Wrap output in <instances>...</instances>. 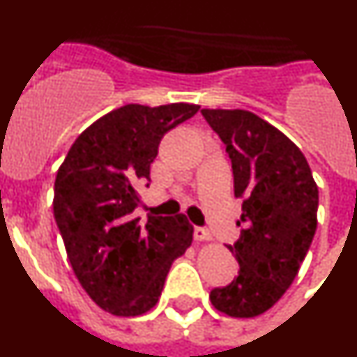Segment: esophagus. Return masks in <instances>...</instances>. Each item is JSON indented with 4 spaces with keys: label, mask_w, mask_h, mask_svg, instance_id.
<instances>
[{
    "label": "esophagus",
    "mask_w": 357,
    "mask_h": 357,
    "mask_svg": "<svg viewBox=\"0 0 357 357\" xmlns=\"http://www.w3.org/2000/svg\"><path fill=\"white\" fill-rule=\"evenodd\" d=\"M195 239H197V241H209L211 232L207 229H204V227H197V229H195Z\"/></svg>",
    "instance_id": "obj_1"
}]
</instances>
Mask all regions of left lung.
Here are the masks:
<instances>
[{
    "mask_svg": "<svg viewBox=\"0 0 357 357\" xmlns=\"http://www.w3.org/2000/svg\"><path fill=\"white\" fill-rule=\"evenodd\" d=\"M225 144L243 198L241 234L229 250L239 263L230 284L211 291V304L234 318H254L291 286L317 230L318 188L291 139L248 110L202 109Z\"/></svg>",
    "mask_w": 357,
    "mask_h": 357,
    "instance_id": "left-lung-1",
    "label": "left lung"
}]
</instances>
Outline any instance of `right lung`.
<instances>
[{
    "instance_id": "obj_1",
    "label": "right lung",
    "mask_w": 357,
    "mask_h": 357,
    "mask_svg": "<svg viewBox=\"0 0 357 357\" xmlns=\"http://www.w3.org/2000/svg\"><path fill=\"white\" fill-rule=\"evenodd\" d=\"M198 109L130 103L110 110L78 135L56 172L53 214L73 272L87 295L116 317L150 311L172 263L193 241L184 214L141 223L134 209L137 185L150 181L164 134Z\"/></svg>"
}]
</instances>
